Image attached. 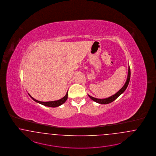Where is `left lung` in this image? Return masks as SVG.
<instances>
[{"label":"left lung","mask_w":156,"mask_h":156,"mask_svg":"<svg viewBox=\"0 0 156 156\" xmlns=\"http://www.w3.org/2000/svg\"><path fill=\"white\" fill-rule=\"evenodd\" d=\"M130 67L128 68V77H127V79H126V81L125 83L124 86L122 87L121 89H120L116 94L114 95H112L111 97H109L108 98H104V99H99V98H96L94 97H93L90 95H88V97L94 101L96 102L97 103L101 104H107L109 103H111L112 101H114L115 100H116L119 95L122 94V93L125 91V90L127 88L128 84H129V81H130Z\"/></svg>","instance_id":"left-lung-1"}]
</instances>
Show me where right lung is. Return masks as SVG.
I'll list each match as a JSON object with an SVG mask.
<instances>
[{
	"mask_svg": "<svg viewBox=\"0 0 156 156\" xmlns=\"http://www.w3.org/2000/svg\"><path fill=\"white\" fill-rule=\"evenodd\" d=\"M28 95H30V97L34 101L38 102V103H39V104H41L43 105H45V106H47V107H57L60 106L62 104H63L64 102H65V101L67 100V99H68V92L66 93V95H65L62 98H61V99L59 100L54 101H38V100L34 99V98H33L29 94H28Z\"/></svg>",
	"mask_w": 156,
	"mask_h": 156,
	"instance_id": "add662e5",
	"label": "right lung"
}]
</instances>
